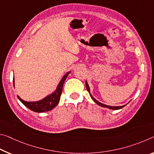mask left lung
Masks as SVG:
<instances>
[{"label": "left lung", "mask_w": 154, "mask_h": 154, "mask_svg": "<svg viewBox=\"0 0 154 154\" xmlns=\"http://www.w3.org/2000/svg\"><path fill=\"white\" fill-rule=\"evenodd\" d=\"M86 89L88 90V92H89L90 94V96L91 97L92 99L93 100V101L96 103L97 105H99V106H101V107H103V108H109L110 109H114V110H116V109H120L121 108H123V107H125L126 105H124V106H108V105H106V104H103V103H101V102H99V101H97L96 99H94L93 97H92V95L90 93V87L88 86V84L87 81H86Z\"/></svg>", "instance_id": "obj_1"}]
</instances>
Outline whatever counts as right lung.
I'll list each match as a JSON object with an SVG mask.
<instances>
[{
  "mask_svg": "<svg viewBox=\"0 0 154 154\" xmlns=\"http://www.w3.org/2000/svg\"><path fill=\"white\" fill-rule=\"evenodd\" d=\"M71 72V71H68L62 77V79L60 80L59 84H57L56 89L54 92L52 93L48 94L45 98L40 100L38 101H26L22 99L20 97L18 96V99L22 102V103L24 104L26 108L30 109L31 110L35 112H45L47 111H50L51 109H53L55 106L60 102L61 94L62 92V88L64 83L65 82L66 79L68 77L69 73ZM14 82V77L13 79Z\"/></svg>",
  "mask_w": 154,
  "mask_h": 154,
  "instance_id": "right-lung-1",
  "label": "right lung"
}]
</instances>
